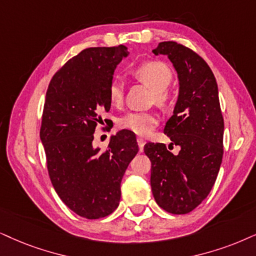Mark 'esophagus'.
Here are the masks:
<instances>
[{
    "instance_id": "obj_1",
    "label": "esophagus",
    "mask_w": 256,
    "mask_h": 256,
    "mask_svg": "<svg viewBox=\"0 0 256 256\" xmlns=\"http://www.w3.org/2000/svg\"><path fill=\"white\" fill-rule=\"evenodd\" d=\"M137 142H138V146H139V151H143V148H144V145H145V140L143 138H140V137H138L137 138Z\"/></svg>"
}]
</instances>
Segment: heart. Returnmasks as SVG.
<instances>
[{
	"label": "heart",
	"mask_w": 256,
	"mask_h": 256,
	"mask_svg": "<svg viewBox=\"0 0 256 256\" xmlns=\"http://www.w3.org/2000/svg\"><path fill=\"white\" fill-rule=\"evenodd\" d=\"M132 74L138 80L146 84L154 90V99L158 104L166 105L170 99L168 87L172 82V70L166 64L162 61H146L139 64ZM124 98L122 84L118 79H113L108 85V99L112 105L122 104ZM158 124L157 114L152 112L131 111L119 119V126L138 136H146Z\"/></svg>",
	"instance_id": "b5f03b06"
}]
</instances>
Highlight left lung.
<instances>
[{
    "label": "left lung",
    "instance_id": "8db88e82",
    "mask_svg": "<svg viewBox=\"0 0 256 256\" xmlns=\"http://www.w3.org/2000/svg\"><path fill=\"white\" fill-rule=\"evenodd\" d=\"M169 58L180 79V96L164 134L180 146L174 155L163 143H148L151 189L157 204L171 214H188L206 198L223 157L224 122L218 82L208 64L192 50L164 41L152 50Z\"/></svg>",
    "mask_w": 256,
    "mask_h": 256
}]
</instances>
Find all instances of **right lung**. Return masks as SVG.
Segmentation results:
<instances>
[{"instance_id":"add662e5","label":"right lung","mask_w":256,"mask_h":256,"mask_svg":"<svg viewBox=\"0 0 256 256\" xmlns=\"http://www.w3.org/2000/svg\"><path fill=\"white\" fill-rule=\"evenodd\" d=\"M126 56L122 44L86 48L56 70L44 99L40 138L50 182L64 204L88 220L117 209L122 178L139 150L128 130L112 136L106 148L92 144L100 113L111 108L113 73Z\"/></svg>"}]
</instances>
